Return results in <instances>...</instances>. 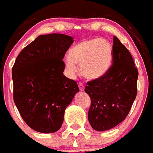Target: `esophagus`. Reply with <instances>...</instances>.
Returning a JSON list of instances; mask_svg holds the SVG:
<instances>
[{
	"instance_id": "34e87169",
	"label": "esophagus",
	"mask_w": 153,
	"mask_h": 153,
	"mask_svg": "<svg viewBox=\"0 0 153 153\" xmlns=\"http://www.w3.org/2000/svg\"><path fill=\"white\" fill-rule=\"evenodd\" d=\"M78 87H79V89L80 91H84L85 90V85H84L83 83H82V82H79L78 83Z\"/></svg>"
}]
</instances>
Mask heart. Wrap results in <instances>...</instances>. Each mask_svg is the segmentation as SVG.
<instances>
[{"instance_id":"b5f03b06","label":"heart","mask_w":153,"mask_h":153,"mask_svg":"<svg viewBox=\"0 0 153 153\" xmlns=\"http://www.w3.org/2000/svg\"><path fill=\"white\" fill-rule=\"evenodd\" d=\"M113 48L108 41L100 38L84 39L69 51L65 58V65L69 73L77 71L75 64L80 65L81 74L89 80L102 78L112 63Z\"/></svg>"}]
</instances>
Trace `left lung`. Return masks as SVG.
I'll return each instance as SVG.
<instances>
[{"instance_id":"1","label":"left lung","mask_w":153,"mask_h":153,"mask_svg":"<svg viewBox=\"0 0 153 153\" xmlns=\"http://www.w3.org/2000/svg\"><path fill=\"white\" fill-rule=\"evenodd\" d=\"M112 48L110 69L88 82L85 89L91 97L88 118L97 131L111 130L124 120L137 97L138 70L131 54L116 36Z\"/></svg>"}]
</instances>
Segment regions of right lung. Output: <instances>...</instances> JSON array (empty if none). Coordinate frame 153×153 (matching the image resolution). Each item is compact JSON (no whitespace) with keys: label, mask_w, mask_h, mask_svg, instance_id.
Returning a JSON list of instances; mask_svg holds the SVG:
<instances>
[{"label":"right lung","mask_w":153,"mask_h":153,"mask_svg":"<svg viewBox=\"0 0 153 153\" xmlns=\"http://www.w3.org/2000/svg\"><path fill=\"white\" fill-rule=\"evenodd\" d=\"M65 34L40 35L20 52L12 68L13 100L20 116L39 133L58 131L77 92L75 81L63 75L65 54L73 43Z\"/></svg>","instance_id":"add662e5"}]
</instances>
